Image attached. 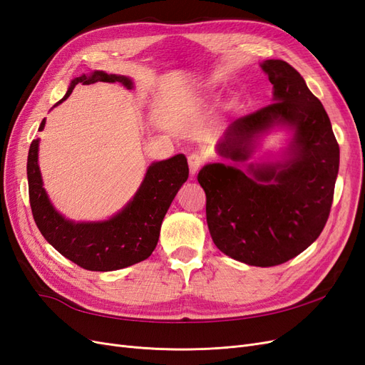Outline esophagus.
Instances as JSON below:
<instances>
[{"instance_id": "34e87169", "label": "esophagus", "mask_w": 365, "mask_h": 365, "mask_svg": "<svg viewBox=\"0 0 365 365\" xmlns=\"http://www.w3.org/2000/svg\"><path fill=\"white\" fill-rule=\"evenodd\" d=\"M202 157L201 155H197V153H192V155L189 157V168H190V173L192 175H196L197 173V170L201 169V165H202Z\"/></svg>"}]
</instances>
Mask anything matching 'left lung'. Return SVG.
Masks as SVG:
<instances>
[{
	"instance_id": "left-lung-1",
	"label": "left lung",
	"mask_w": 365,
	"mask_h": 365,
	"mask_svg": "<svg viewBox=\"0 0 365 365\" xmlns=\"http://www.w3.org/2000/svg\"><path fill=\"white\" fill-rule=\"evenodd\" d=\"M272 103L231 123L197 173L207 195L215 245L251 267H275L312 245L327 222L339 169V146L322 102L295 68L280 59L260 63ZM292 132L279 160L251 163L262 136Z\"/></svg>"
}]
</instances>
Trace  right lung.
Listing matches in <instances>:
<instances>
[{
    "instance_id": "1",
    "label": "right lung",
    "mask_w": 365,
    "mask_h": 365,
    "mask_svg": "<svg viewBox=\"0 0 365 365\" xmlns=\"http://www.w3.org/2000/svg\"><path fill=\"white\" fill-rule=\"evenodd\" d=\"M96 82H117L128 90L134 88V82L128 76L94 70L74 77L67 94L54 106L67 101L76 85H91ZM43 126L46 118L41 121L39 130ZM38 152L39 138L31 141L27 158L33 219L41 235L54 250L88 271H115L146 260L158 244L163 219L173 197L189 178V165L182 153L169 160L155 161L148 168L134 197L120 212L105 220L76 222L53 207L43 189Z\"/></svg>"
}]
</instances>
